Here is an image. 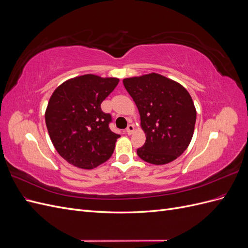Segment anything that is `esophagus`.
I'll return each mask as SVG.
<instances>
[{
    "instance_id": "obj_1",
    "label": "esophagus",
    "mask_w": 248,
    "mask_h": 248,
    "mask_svg": "<svg viewBox=\"0 0 248 248\" xmlns=\"http://www.w3.org/2000/svg\"><path fill=\"white\" fill-rule=\"evenodd\" d=\"M133 131H134V126H133L132 124H130V125L127 126V128H126V132L128 133L129 136H130V134H132V133H133Z\"/></svg>"
}]
</instances>
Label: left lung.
<instances>
[{"instance_id":"8db88e82","label":"left lung","mask_w":248,"mask_h":248,"mask_svg":"<svg viewBox=\"0 0 248 248\" xmlns=\"http://www.w3.org/2000/svg\"><path fill=\"white\" fill-rule=\"evenodd\" d=\"M127 92L136 102L146 142L138 149L144 161L160 166L171 162L189 146L197 110L188 91L158 73L124 78Z\"/></svg>"}]
</instances>
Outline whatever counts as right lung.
<instances>
[{"label":"right lung","instance_id":"obj_1","mask_svg":"<svg viewBox=\"0 0 248 248\" xmlns=\"http://www.w3.org/2000/svg\"><path fill=\"white\" fill-rule=\"evenodd\" d=\"M116 78L85 74L60 85L51 94L46 124L57 152L74 167L92 170L114 152L119 134L108 124L109 114L100 104L114 91Z\"/></svg>","mask_w":248,"mask_h":248}]
</instances>
